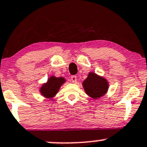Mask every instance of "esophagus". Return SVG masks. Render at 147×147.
Returning a JSON list of instances; mask_svg holds the SVG:
<instances>
[{
  "label": "esophagus",
  "mask_w": 147,
  "mask_h": 147,
  "mask_svg": "<svg viewBox=\"0 0 147 147\" xmlns=\"http://www.w3.org/2000/svg\"><path fill=\"white\" fill-rule=\"evenodd\" d=\"M71 80H72V82L75 83L77 81V76L76 75H72L71 76Z\"/></svg>",
  "instance_id": "obj_1"
}]
</instances>
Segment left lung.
Wrapping results in <instances>:
<instances>
[{
	"label": "left lung",
	"instance_id": "obj_1",
	"mask_svg": "<svg viewBox=\"0 0 147 147\" xmlns=\"http://www.w3.org/2000/svg\"><path fill=\"white\" fill-rule=\"evenodd\" d=\"M83 87L86 93L90 97L97 99L107 92L108 90V83L105 79L91 72L89 74L87 79L83 82Z\"/></svg>",
	"mask_w": 147,
	"mask_h": 147
}]
</instances>
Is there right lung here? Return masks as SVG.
<instances>
[{"label": "right lung", "mask_w": 147, "mask_h": 147, "mask_svg": "<svg viewBox=\"0 0 147 147\" xmlns=\"http://www.w3.org/2000/svg\"><path fill=\"white\" fill-rule=\"evenodd\" d=\"M65 82L63 78H55L51 77L49 78L46 84H44L41 87L40 92L44 97L47 98H51L54 97L58 92L60 86Z\"/></svg>", "instance_id": "1"}]
</instances>
